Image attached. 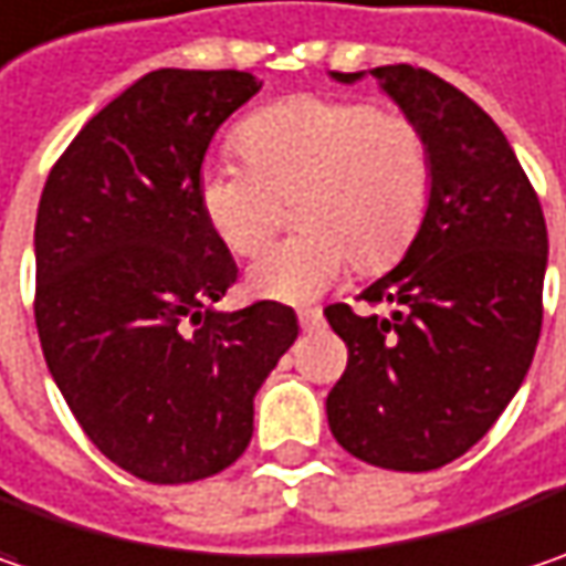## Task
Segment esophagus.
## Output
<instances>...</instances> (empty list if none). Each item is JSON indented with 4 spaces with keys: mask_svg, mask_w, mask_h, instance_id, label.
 I'll use <instances>...</instances> for the list:
<instances>
[{
    "mask_svg": "<svg viewBox=\"0 0 566 566\" xmlns=\"http://www.w3.org/2000/svg\"><path fill=\"white\" fill-rule=\"evenodd\" d=\"M297 323H301V329H304V333H316V329L323 326V314H319L316 307H307V311H301V314H297Z\"/></svg>",
    "mask_w": 566,
    "mask_h": 566,
    "instance_id": "1",
    "label": "esophagus"
}]
</instances>
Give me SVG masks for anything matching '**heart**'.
Returning <instances> with one entry per match:
<instances>
[{
    "label": "heart",
    "mask_w": 566,
    "mask_h": 566,
    "mask_svg": "<svg viewBox=\"0 0 566 566\" xmlns=\"http://www.w3.org/2000/svg\"><path fill=\"white\" fill-rule=\"evenodd\" d=\"M242 159L201 169L198 205L217 240L252 255L294 198L301 233L272 243L250 269V291L304 304L355 262L378 272L397 262L422 227L432 198V147L413 115L368 98L297 95L240 124Z\"/></svg>",
    "instance_id": "b5f03b06"
}]
</instances>
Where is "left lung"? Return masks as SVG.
<instances>
[{
	"label": "left lung",
	"mask_w": 566,
	"mask_h": 566,
	"mask_svg": "<svg viewBox=\"0 0 566 566\" xmlns=\"http://www.w3.org/2000/svg\"><path fill=\"white\" fill-rule=\"evenodd\" d=\"M361 73H333L355 83ZM371 76L432 147V198L397 269L323 316L349 365L326 397L343 449L387 471H436L478 446L525 378L542 333L548 230L493 117L410 63ZM391 304L387 317L368 306Z\"/></svg>",
	"instance_id": "1"
}]
</instances>
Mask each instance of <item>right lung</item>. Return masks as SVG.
<instances>
[{
	"label": "right lung",
	"instance_id": "1",
	"mask_svg": "<svg viewBox=\"0 0 566 566\" xmlns=\"http://www.w3.org/2000/svg\"><path fill=\"white\" fill-rule=\"evenodd\" d=\"M259 88L240 70H153L73 137L38 205L48 368L92 446L147 483L230 468L297 339L279 301L214 311L237 265L198 205L217 127Z\"/></svg>",
	"mask_w": 566,
	"mask_h": 566
}]
</instances>
